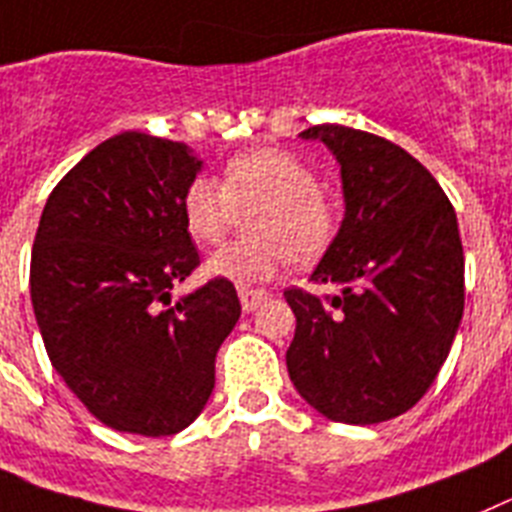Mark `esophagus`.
I'll list each match as a JSON object with an SVG mask.
<instances>
[{"instance_id":"esophagus-1","label":"esophagus","mask_w":512,"mask_h":512,"mask_svg":"<svg viewBox=\"0 0 512 512\" xmlns=\"http://www.w3.org/2000/svg\"><path fill=\"white\" fill-rule=\"evenodd\" d=\"M239 301H242L244 311H255L262 301H268V291H260V288H239Z\"/></svg>"}]
</instances>
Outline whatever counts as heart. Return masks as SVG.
I'll return each instance as SVG.
<instances>
[{"instance_id": "obj_1", "label": "heart", "mask_w": 512, "mask_h": 512, "mask_svg": "<svg viewBox=\"0 0 512 512\" xmlns=\"http://www.w3.org/2000/svg\"><path fill=\"white\" fill-rule=\"evenodd\" d=\"M247 208L252 237L224 244L206 260L208 275L237 286L270 281L288 260H319L340 231V211L319 190V175L286 149L242 151L224 164L221 185L198 175L182 193L185 229L198 244L221 242Z\"/></svg>"}]
</instances>
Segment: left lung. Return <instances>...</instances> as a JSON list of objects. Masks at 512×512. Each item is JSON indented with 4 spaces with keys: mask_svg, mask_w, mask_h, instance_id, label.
I'll return each mask as SVG.
<instances>
[{
    "mask_svg": "<svg viewBox=\"0 0 512 512\" xmlns=\"http://www.w3.org/2000/svg\"><path fill=\"white\" fill-rule=\"evenodd\" d=\"M340 162L345 219L311 281L286 288V353L301 397L335 422L373 425L412 410L448 358L464 314V247L448 195L402 146L337 123L301 131Z\"/></svg>",
    "mask_w": 512,
    "mask_h": 512,
    "instance_id": "8db88e82",
    "label": "left lung"
}]
</instances>
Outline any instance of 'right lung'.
Masks as SVG:
<instances>
[{
  "instance_id": "add662e5",
  "label": "right lung",
  "mask_w": 512,
  "mask_h": 512,
  "mask_svg": "<svg viewBox=\"0 0 512 512\" xmlns=\"http://www.w3.org/2000/svg\"><path fill=\"white\" fill-rule=\"evenodd\" d=\"M198 170L180 141L118 133L61 177L35 231L30 296L48 358L79 402L121 433L188 428L242 314L224 278L170 299L201 265L182 219Z\"/></svg>"
}]
</instances>
